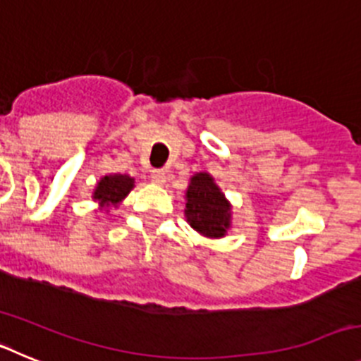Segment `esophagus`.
<instances>
[{
  "instance_id": "esophagus-1",
  "label": "esophagus",
  "mask_w": 361,
  "mask_h": 361,
  "mask_svg": "<svg viewBox=\"0 0 361 361\" xmlns=\"http://www.w3.org/2000/svg\"><path fill=\"white\" fill-rule=\"evenodd\" d=\"M152 183L162 186V184L166 183V171L164 170H153L152 171Z\"/></svg>"
}]
</instances>
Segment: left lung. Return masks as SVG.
Wrapping results in <instances>:
<instances>
[{"instance_id":"left-lung-1","label":"left lung","mask_w":361,"mask_h":361,"mask_svg":"<svg viewBox=\"0 0 361 361\" xmlns=\"http://www.w3.org/2000/svg\"><path fill=\"white\" fill-rule=\"evenodd\" d=\"M186 220L197 233L220 238L231 226V204L209 173H195L186 190Z\"/></svg>"}]
</instances>
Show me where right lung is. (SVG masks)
<instances>
[{
	"mask_svg": "<svg viewBox=\"0 0 361 361\" xmlns=\"http://www.w3.org/2000/svg\"><path fill=\"white\" fill-rule=\"evenodd\" d=\"M135 186V178L130 175H104L94 190V200H97L101 208H117L121 200L128 195Z\"/></svg>",
	"mask_w": 361,
	"mask_h": 361,
	"instance_id": "right-lung-1",
	"label": "right lung"
}]
</instances>
